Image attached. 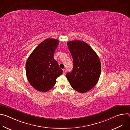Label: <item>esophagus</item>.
<instances>
[{"label":"esophagus","mask_w":130,"mask_h":130,"mask_svg":"<svg viewBox=\"0 0 130 130\" xmlns=\"http://www.w3.org/2000/svg\"><path fill=\"white\" fill-rule=\"evenodd\" d=\"M63 75H65L66 74V70L65 69H63Z\"/></svg>","instance_id":"obj_1"}]
</instances>
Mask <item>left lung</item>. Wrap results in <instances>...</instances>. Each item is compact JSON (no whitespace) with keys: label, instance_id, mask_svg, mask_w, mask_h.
Returning a JSON list of instances; mask_svg holds the SVG:
<instances>
[{"label":"left lung","instance_id":"left-lung-1","mask_svg":"<svg viewBox=\"0 0 130 130\" xmlns=\"http://www.w3.org/2000/svg\"><path fill=\"white\" fill-rule=\"evenodd\" d=\"M67 46L73 59V69L66 77L71 86L84 93L93 88L100 76V59L92 48L83 41H70Z\"/></svg>","mask_w":130,"mask_h":130}]
</instances>
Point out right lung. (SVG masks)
I'll return each instance as SVG.
<instances>
[{
	"instance_id": "1",
	"label": "right lung",
	"mask_w": 130,
	"mask_h": 130,
	"mask_svg": "<svg viewBox=\"0 0 130 130\" xmlns=\"http://www.w3.org/2000/svg\"><path fill=\"white\" fill-rule=\"evenodd\" d=\"M59 41L47 39L41 42L31 53L26 64V72L30 84L36 90L46 92L55 84L63 73L53 54Z\"/></svg>"
}]
</instances>
